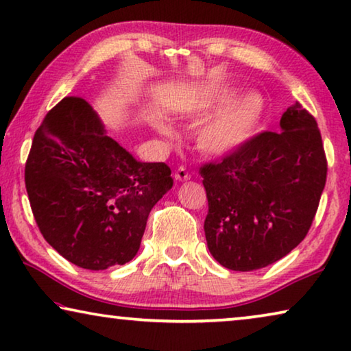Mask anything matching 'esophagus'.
Instances as JSON below:
<instances>
[{"instance_id": "esophagus-1", "label": "esophagus", "mask_w": 351, "mask_h": 351, "mask_svg": "<svg viewBox=\"0 0 351 351\" xmlns=\"http://www.w3.org/2000/svg\"><path fill=\"white\" fill-rule=\"evenodd\" d=\"M175 178L178 181H187L191 180V173L184 169V167H180V169L175 171Z\"/></svg>"}]
</instances>
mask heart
I'll return each mask as SVG.
<instances>
[{
	"label": "heart",
	"instance_id": "1",
	"mask_svg": "<svg viewBox=\"0 0 351 351\" xmlns=\"http://www.w3.org/2000/svg\"><path fill=\"white\" fill-rule=\"evenodd\" d=\"M237 90L232 86H216L198 99L192 112L203 114L217 110L197 130V145L209 156H228L247 145L260 128L265 113V102L257 93H247L234 99ZM162 132L169 128L159 124Z\"/></svg>",
	"mask_w": 351,
	"mask_h": 351
}]
</instances>
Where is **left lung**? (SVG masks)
<instances>
[{"mask_svg": "<svg viewBox=\"0 0 351 351\" xmlns=\"http://www.w3.org/2000/svg\"><path fill=\"white\" fill-rule=\"evenodd\" d=\"M326 171L315 118L298 102L282 114L280 132H261L203 165L213 257L232 271H254L290 254L312 226Z\"/></svg>", "mask_w": 351, "mask_h": 351, "instance_id": "left-lung-1", "label": "left lung"}]
</instances>
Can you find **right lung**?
I'll return each instance as SVG.
<instances>
[{
	"instance_id": "add662e5",
	"label": "right lung",
	"mask_w": 351,
	"mask_h": 351,
	"mask_svg": "<svg viewBox=\"0 0 351 351\" xmlns=\"http://www.w3.org/2000/svg\"><path fill=\"white\" fill-rule=\"evenodd\" d=\"M164 162H140L93 107L64 97L36 130L25 184L45 241L71 263L101 271L137 255L151 209L173 186Z\"/></svg>"
}]
</instances>
